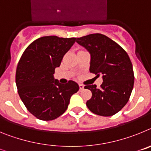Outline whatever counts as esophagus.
<instances>
[{
  "mask_svg": "<svg viewBox=\"0 0 151 151\" xmlns=\"http://www.w3.org/2000/svg\"><path fill=\"white\" fill-rule=\"evenodd\" d=\"M78 86H79V90L80 91L83 90V89H84V85H82V84H79V85H78Z\"/></svg>",
  "mask_w": 151,
  "mask_h": 151,
  "instance_id": "obj_1",
  "label": "esophagus"
}]
</instances>
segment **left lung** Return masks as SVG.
Segmentation results:
<instances>
[{
	"label": "left lung",
	"mask_w": 151,
	"mask_h": 151,
	"mask_svg": "<svg viewBox=\"0 0 151 151\" xmlns=\"http://www.w3.org/2000/svg\"><path fill=\"white\" fill-rule=\"evenodd\" d=\"M76 42L90 53L91 73L103 78L100 88L85 86L92 93L86 102L88 108L97 115H114L127 104L133 89L134 72L129 55L115 41L99 33L77 38Z\"/></svg>",
	"instance_id": "obj_1"
}]
</instances>
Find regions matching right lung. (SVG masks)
Here are the masks:
<instances>
[{"label":"right lung","mask_w":151,"mask_h":151,"mask_svg":"<svg viewBox=\"0 0 151 151\" xmlns=\"http://www.w3.org/2000/svg\"><path fill=\"white\" fill-rule=\"evenodd\" d=\"M76 42V38L45 36L28 46L17 65L16 84L24 105L41 120H53L66 111L70 97L79 86L54 79L55 68Z\"/></svg>","instance_id":"1"}]
</instances>
